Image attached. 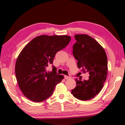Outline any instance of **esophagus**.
<instances>
[{
    "instance_id": "esophagus-1",
    "label": "esophagus",
    "mask_w": 125,
    "mask_h": 125,
    "mask_svg": "<svg viewBox=\"0 0 125 125\" xmlns=\"http://www.w3.org/2000/svg\"><path fill=\"white\" fill-rule=\"evenodd\" d=\"M71 77H69V76H67V75H64V78L65 79H70Z\"/></svg>"
}]
</instances>
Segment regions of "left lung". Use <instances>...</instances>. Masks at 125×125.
I'll return each mask as SVG.
<instances>
[{"label":"left lung","instance_id":"8db88e82","mask_svg":"<svg viewBox=\"0 0 125 125\" xmlns=\"http://www.w3.org/2000/svg\"><path fill=\"white\" fill-rule=\"evenodd\" d=\"M74 38L77 41L73 46V54L78 61V67L90 76L88 80L76 78V86L71 93L79 100H90L100 93L106 79V54L102 46L90 36L77 34Z\"/></svg>","mask_w":125,"mask_h":125}]
</instances>
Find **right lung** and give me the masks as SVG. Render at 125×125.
<instances>
[{"instance_id": "obj_1", "label": "right lung", "mask_w": 125, "mask_h": 125, "mask_svg": "<svg viewBox=\"0 0 125 125\" xmlns=\"http://www.w3.org/2000/svg\"><path fill=\"white\" fill-rule=\"evenodd\" d=\"M68 35H41L30 41L19 54L15 63L16 78L25 96L33 102H41L49 98L54 88L64 78L46 69L52 64L56 53L68 45Z\"/></svg>"}]
</instances>
